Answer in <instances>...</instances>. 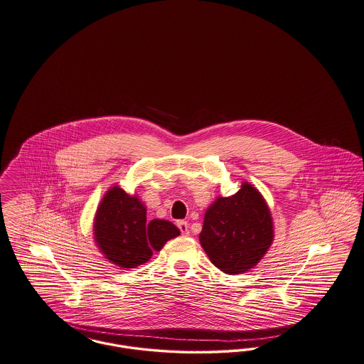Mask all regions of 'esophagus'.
<instances>
[{
    "label": "esophagus",
    "mask_w": 364,
    "mask_h": 364,
    "mask_svg": "<svg viewBox=\"0 0 364 364\" xmlns=\"http://www.w3.org/2000/svg\"><path fill=\"white\" fill-rule=\"evenodd\" d=\"M176 226H178V229L181 230V233H182L183 236H188V235H189V223H188L186 220H178V222H176Z\"/></svg>",
    "instance_id": "1"
}]
</instances>
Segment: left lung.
I'll list each match as a JSON object with an SVG mask.
<instances>
[{
	"mask_svg": "<svg viewBox=\"0 0 364 364\" xmlns=\"http://www.w3.org/2000/svg\"><path fill=\"white\" fill-rule=\"evenodd\" d=\"M273 240V222L261 193L248 183L207 210L200 244L215 267L228 274L255 267Z\"/></svg>",
	"mask_w": 364,
	"mask_h": 364,
	"instance_id": "obj_1",
	"label": "left lung"
}]
</instances>
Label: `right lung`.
Here are the masks:
<instances>
[{"label": "right lung", "mask_w": 364, "mask_h": 364, "mask_svg": "<svg viewBox=\"0 0 364 364\" xmlns=\"http://www.w3.org/2000/svg\"><path fill=\"white\" fill-rule=\"evenodd\" d=\"M95 240L105 257L122 267L147 262L154 251L179 235V229L164 219L146 220L145 205L119 186L103 197L95 218Z\"/></svg>", "instance_id": "1"}]
</instances>
